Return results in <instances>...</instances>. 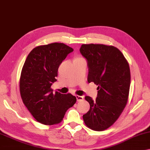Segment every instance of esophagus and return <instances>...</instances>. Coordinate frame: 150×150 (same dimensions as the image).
<instances>
[{"mask_svg":"<svg viewBox=\"0 0 150 150\" xmlns=\"http://www.w3.org/2000/svg\"><path fill=\"white\" fill-rule=\"evenodd\" d=\"M76 97L78 102H79V101H82V100H84V96H82L76 95Z\"/></svg>","mask_w":150,"mask_h":150,"instance_id":"34e87169","label":"esophagus"}]
</instances>
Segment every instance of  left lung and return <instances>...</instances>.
<instances>
[{"instance_id":"8db88e82","label":"left lung","mask_w":150,"mask_h":150,"mask_svg":"<svg viewBox=\"0 0 150 150\" xmlns=\"http://www.w3.org/2000/svg\"><path fill=\"white\" fill-rule=\"evenodd\" d=\"M80 52L87 61L88 82L98 85L96 100L86 96L90 109L83 115L87 127L103 131L111 126L127 103L131 75L128 62L117 47L103 44H83Z\"/></svg>"}]
</instances>
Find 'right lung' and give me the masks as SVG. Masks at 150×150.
Instances as JSON below:
<instances>
[{"instance_id":"right-lung-1","label":"right lung","mask_w":150,"mask_h":150,"mask_svg":"<svg viewBox=\"0 0 150 150\" xmlns=\"http://www.w3.org/2000/svg\"><path fill=\"white\" fill-rule=\"evenodd\" d=\"M74 50L62 43L38 46L27 57L21 74L19 88L24 105L37 121L44 125L59 123L66 112L76 102L68 93L53 94L62 61Z\"/></svg>"}]
</instances>
